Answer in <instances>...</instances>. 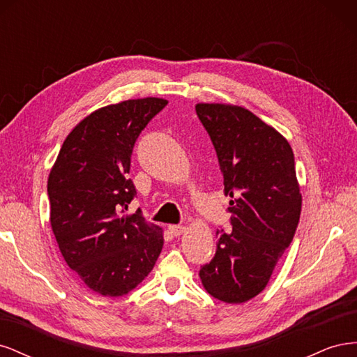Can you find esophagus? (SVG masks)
<instances>
[{
  "label": "esophagus",
  "instance_id": "obj_1",
  "mask_svg": "<svg viewBox=\"0 0 357 357\" xmlns=\"http://www.w3.org/2000/svg\"><path fill=\"white\" fill-rule=\"evenodd\" d=\"M168 229L174 236H180L183 232L186 231V226H183V225H169Z\"/></svg>",
  "mask_w": 357,
  "mask_h": 357
}]
</instances>
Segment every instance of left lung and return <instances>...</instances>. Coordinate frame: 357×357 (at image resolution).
I'll use <instances>...</instances> for the list:
<instances>
[{
  "label": "left lung",
  "mask_w": 357,
  "mask_h": 357,
  "mask_svg": "<svg viewBox=\"0 0 357 357\" xmlns=\"http://www.w3.org/2000/svg\"><path fill=\"white\" fill-rule=\"evenodd\" d=\"M231 197L232 231L199 269L205 290L228 304L261 294L298 228L302 198L287 139L238 105L197 104Z\"/></svg>",
  "instance_id": "8db88e82"
}]
</instances>
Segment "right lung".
<instances>
[{
    "instance_id": "right-lung-1",
    "label": "right lung",
    "mask_w": 357,
    "mask_h": 357,
    "mask_svg": "<svg viewBox=\"0 0 357 357\" xmlns=\"http://www.w3.org/2000/svg\"><path fill=\"white\" fill-rule=\"evenodd\" d=\"M168 104L128 100L93 112L63 142L47 180L50 225L67 265L91 290L122 296L152 271L162 229L142 210L123 215L137 190L129 178L138 135Z\"/></svg>"
}]
</instances>
